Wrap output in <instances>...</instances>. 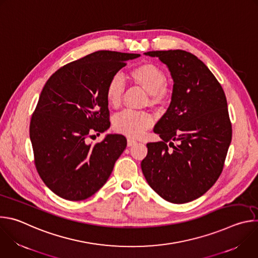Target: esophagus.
Instances as JSON below:
<instances>
[{
  "instance_id": "1",
  "label": "esophagus",
  "mask_w": 258,
  "mask_h": 258,
  "mask_svg": "<svg viewBox=\"0 0 258 258\" xmlns=\"http://www.w3.org/2000/svg\"><path fill=\"white\" fill-rule=\"evenodd\" d=\"M137 144V141L133 140V139H127V147H132L134 145Z\"/></svg>"
}]
</instances>
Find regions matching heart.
Segmentation results:
<instances>
[{
    "label": "heart",
    "mask_w": 258,
    "mask_h": 258,
    "mask_svg": "<svg viewBox=\"0 0 258 258\" xmlns=\"http://www.w3.org/2000/svg\"><path fill=\"white\" fill-rule=\"evenodd\" d=\"M130 78L151 95L153 103H160L165 99L167 78L165 72L156 64L143 63L135 66L130 71ZM124 87V81L120 75H114L109 80L105 94L110 106L117 107L120 104ZM153 119L149 113L133 110H125L113 119V126L116 132L133 138L141 137L151 127Z\"/></svg>",
    "instance_id": "1"
}]
</instances>
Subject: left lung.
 I'll return each instance as SVG.
<instances>
[{"label":"left lung","mask_w":258,"mask_h":258,"mask_svg":"<svg viewBox=\"0 0 258 258\" xmlns=\"http://www.w3.org/2000/svg\"><path fill=\"white\" fill-rule=\"evenodd\" d=\"M144 54L167 66L173 87L170 104L154 127L161 141L147 144L142 171L164 200L187 203L205 194L223 171L232 141L227 98L195 55L182 50Z\"/></svg>","instance_id":"left-lung-1"}]
</instances>
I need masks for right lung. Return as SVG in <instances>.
I'll list each match as a JSON object with an SVG mask.
<instances>
[{"instance_id":"add662e5","label":"right lung","mask_w":258,"mask_h":258,"mask_svg":"<svg viewBox=\"0 0 258 258\" xmlns=\"http://www.w3.org/2000/svg\"><path fill=\"white\" fill-rule=\"evenodd\" d=\"M97 51L60 69L46 83L29 125L34 163L45 185L59 197L81 201L94 195L111 174L126 147L122 135H106L110 126L106 86L128 60L140 57Z\"/></svg>"}]
</instances>
